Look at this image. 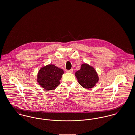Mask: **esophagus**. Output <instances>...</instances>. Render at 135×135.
Wrapping results in <instances>:
<instances>
[{
  "label": "esophagus",
  "mask_w": 135,
  "mask_h": 135,
  "mask_svg": "<svg viewBox=\"0 0 135 135\" xmlns=\"http://www.w3.org/2000/svg\"><path fill=\"white\" fill-rule=\"evenodd\" d=\"M73 69H70V70H67V72H69V73H72L73 72Z\"/></svg>",
  "instance_id": "1"
}]
</instances>
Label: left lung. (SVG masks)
I'll list each match as a JSON object with an SVG mask.
<instances>
[{
  "label": "left lung",
  "mask_w": 135,
  "mask_h": 135,
  "mask_svg": "<svg viewBox=\"0 0 135 135\" xmlns=\"http://www.w3.org/2000/svg\"><path fill=\"white\" fill-rule=\"evenodd\" d=\"M75 75L79 84L86 89L94 88L99 80L95 69L87 63L82 64L80 69L77 71Z\"/></svg>",
  "instance_id": "1"
}]
</instances>
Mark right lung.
I'll return each mask as SVG.
<instances>
[{"mask_svg": "<svg viewBox=\"0 0 135 135\" xmlns=\"http://www.w3.org/2000/svg\"><path fill=\"white\" fill-rule=\"evenodd\" d=\"M64 71L54 64L42 67L38 71L37 81L39 84L47 90L56 89L60 84Z\"/></svg>", "mask_w": 135, "mask_h": 135, "instance_id": "add662e5", "label": "right lung"}]
</instances>
